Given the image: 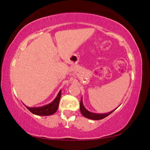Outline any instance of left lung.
<instances>
[{"label": "left lung", "instance_id": "left-lung-1", "mask_svg": "<svg viewBox=\"0 0 150 150\" xmlns=\"http://www.w3.org/2000/svg\"><path fill=\"white\" fill-rule=\"evenodd\" d=\"M116 109H115V110H116ZM115 110L111 111L108 113H105V114H96V113L91 112L88 111L87 109L85 107L84 105H83L82 98H81V102H80L81 112V114H82V115L84 116V117L87 118L88 119H91V120H101V119L105 118V117H106V116H108L109 115H110V114L112 112L115 111Z\"/></svg>", "mask_w": 150, "mask_h": 150}]
</instances>
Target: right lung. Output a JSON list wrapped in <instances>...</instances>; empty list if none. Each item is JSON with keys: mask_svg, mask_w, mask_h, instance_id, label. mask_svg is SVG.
<instances>
[{"mask_svg": "<svg viewBox=\"0 0 150 150\" xmlns=\"http://www.w3.org/2000/svg\"><path fill=\"white\" fill-rule=\"evenodd\" d=\"M61 93H62V90L59 91L56 98L52 103L46 105L39 106V107H29V106H27L25 105H24L34 115L38 116L52 115L55 112H56V111L57 110L58 106H59V100L61 98Z\"/></svg>", "mask_w": 150, "mask_h": 150, "instance_id": "add662e5", "label": "right lung"}]
</instances>
